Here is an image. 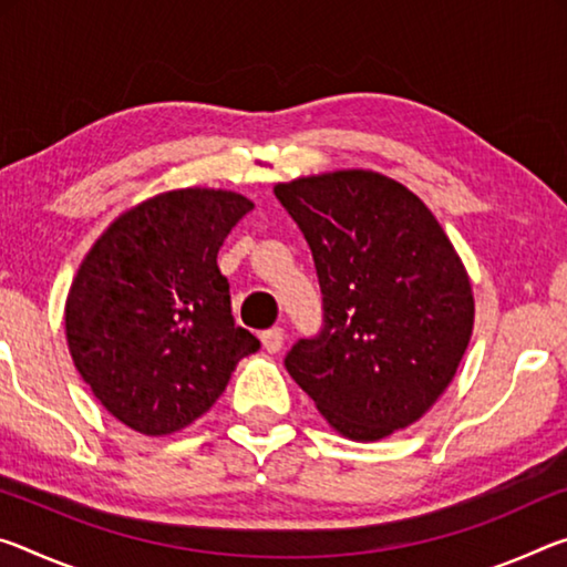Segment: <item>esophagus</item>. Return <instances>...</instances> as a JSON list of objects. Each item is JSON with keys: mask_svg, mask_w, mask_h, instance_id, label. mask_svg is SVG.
<instances>
[{"mask_svg": "<svg viewBox=\"0 0 567 567\" xmlns=\"http://www.w3.org/2000/svg\"><path fill=\"white\" fill-rule=\"evenodd\" d=\"M259 338H262V346H265L267 353H277V350H280L282 343H285V330L282 328H269Z\"/></svg>", "mask_w": 567, "mask_h": 567, "instance_id": "1", "label": "esophagus"}]
</instances>
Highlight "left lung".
<instances>
[{
	"label": "left lung",
	"instance_id": "left-lung-1",
	"mask_svg": "<svg viewBox=\"0 0 567 567\" xmlns=\"http://www.w3.org/2000/svg\"><path fill=\"white\" fill-rule=\"evenodd\" d=\"M316 259L322 328L285 355L328 424L379 442L434 406L474 328L470 275L429 206L375 171L277 184Z\"/></svg>",
	"mask_w": 567,
	"mask_h": 567
}]
</instances>
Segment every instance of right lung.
<instances>
[{
  "mask_svg": "<svg viewBox=\"0 0 567 567\" xmlns=\"http://www.w3.org/2000/svg\"><path fill=\"white\" fill-rule=\"evenodd\" d=\"M224 188H178L121 214L65 302L78 373L107 413L146 436L194 424L259 340L231 318L217 255L251 212Z\"/></svg>",
  "mask_w": 567,
  "mask_h": 567,
  "instance_id": "obj_1",
  "label": "right lung"
}]
</instances>
